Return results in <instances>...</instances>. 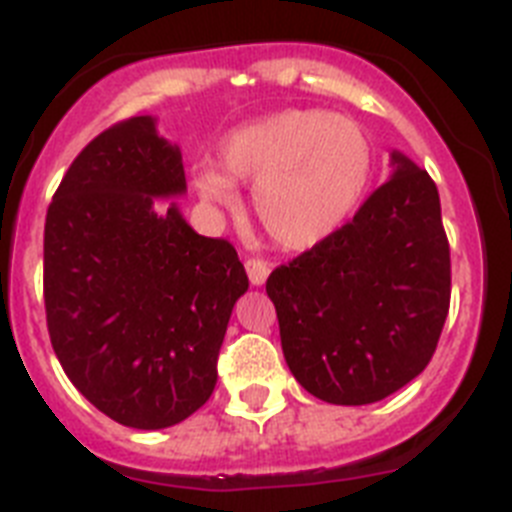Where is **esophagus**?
Returning a JSON list of instances; mask_svg holds the SVG:
<instances>
[{"mask_svg":"<svg viewBox=\"0 0 512 512\" xmlns=\"http://www.w3.org/2000/svg\"><path fill=\"white\" fill-rule=\"evenodd\" d=\"M246 271H248V279H251V284H264L266 277H269V264H266L264 259H248L246 261Z\"/></svg>","mask_w":512,"mask_h":512,"instance_id":"1","label":"esophagus"}]
</instances>
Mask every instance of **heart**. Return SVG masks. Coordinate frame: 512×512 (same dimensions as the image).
I'll list each match as a JSON object with an SVG mask.
<instances>
[{
  "label": "heart",
  "mask_w": 512,
  "mask_h": 512,
  "mask_svg": "<svg viewBox=\"0 0 512 512\" xmlns=\"http://www.w3.org/2000/svg\"><path fill=\"white\" fill-rule=\"evenodd\" d=\"M223 171L202 169L197 189L235 205V182L253 184V207L271 241L305 251L336 233L372 176V143L351 117L284 110L235 130L223 146Z\"/></svg>",
  "instance_id": "heart-1"
}]
</instances>
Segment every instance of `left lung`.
Listing matches in <instances>:
<instances>
[{
    "label": "left lung",
    "instance_id": "1",
    "mask_svg": "<svg viewBox=\"0 0 512 512\" xmlns=\"http://www.w3.org/2000/svg\"><path fill=\"white\" fill-rule=\"evenodd\" d=\"M392 166L354 220L266 279L289 372L333 405H369L418 377L449 315L436 182L397 151Z\"/></svg>",
    "mask_w": 512,
    "mask_h": 512
}]
</instances>
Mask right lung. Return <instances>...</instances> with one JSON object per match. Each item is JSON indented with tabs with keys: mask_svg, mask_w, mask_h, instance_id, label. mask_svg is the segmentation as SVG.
<instances>
[{
	"mask_svg": "<svg viewBox=\"0 0 512 512\" xmlns=\"http://www.w3.org/2000/svg\"><path fill=\"white\" fill-rule=\"evenodd\" d=\"M187 189L153 117L115 122L63 174L45 215L43 297L53 351L76 390L140 431L210 400L248 277L233 243L194 233L156 197Z\"/></svg>",
	"mask_w": 512,
	"mask_h": 512,
	"instance_id": "obj_1",
	"label": "right lung"
}]
</instances>
